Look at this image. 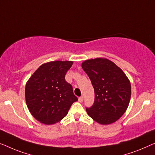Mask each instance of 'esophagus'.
<instances>
[{
	"instance_id": "obj_1",
	"label": "esophagus",
	"mask_w": 155,
	"mask_h": 155,
	"mask_svg": "<svg viewBox=\"0 0 155 155\" xmlns=\"http://www.w3.org/2000/svg\"><path fill=\"white\" fill-rule=\"evenodd\" d=\"M83 101H84V97L81 96V97H78V102H82Z\"/></svg>"
}]
</instances>
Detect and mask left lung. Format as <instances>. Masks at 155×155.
Listing matches in <instances>:
<instances>
[{
	"label": "left lung",
	"mask_w": 155,
	"mask_h": 155,
	"mask_svg": "<svg viewBox=\"0 0 155 155\" xmlns=\"http://www.w3.org/2000/svg\"><path fill=\"white\" fill-rule=\"evenodd\" d=\"M81 67L95 91L93 106L86 112L102 125L115 122L125 113L131 95L130 81L121 68L106 58L85 60Z\"/></svg>",
	"instance_id": "1"
}]
</instances>
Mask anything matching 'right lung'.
Here are the masks:
<instances>
[{
  "label": "right lung",
  "instance_id": "right-lung-1",
  "mask_svg": "<svg viewBox=\"0 0 155 155\" xmlns=\"http://www.w3.org/2000/svg\"><path fill=\"white\" fill-rule=\"evenodd\" d=\"M72 61H52L41 64L26 84L27 107L41 123L51 125L64 118L78 98L65 81Z\"/></svg>",
  "mask_w": 155,
  "mask_h": 155
}]
</instances>
